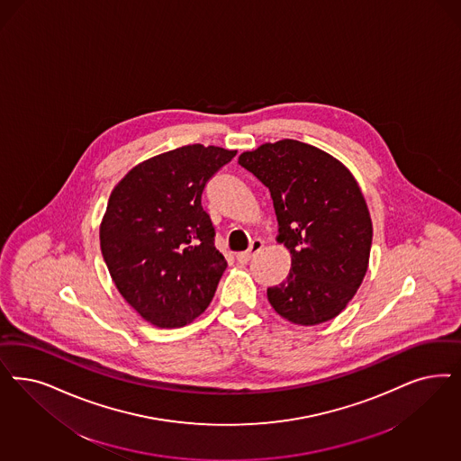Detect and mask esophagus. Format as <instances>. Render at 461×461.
Segmentation results:
<instances>
[{
    "instance_id": "esophagus-1",
    "label": "esophagus",
    "mask_w": 461,
    "mask_h": 461,
    "mask_svg": "<svg viewBox=\"0 0 461 461\" xmlns=\"http://www.w3.org/2000/svg\"><path fill=\"white\" fill-rule=\"evenodd\" d=\"M262 247H264V241L255 239L254 241L250 243V247H249L247 252H240V254H237V260H239L240 264H247L255 254H258V252L262 250Z\"/></svg>"
}]
</instances>
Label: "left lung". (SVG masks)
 <instances>
[{
  "label": "left lung",
  "instance_id": "8db88e82",
  "mask_svg": "<svg viewBox=\"0 0 461 461\" xmlns=\"http://www.w3.org/2000/svg\"><path fill=\"white\" fill-rule=\"evenodd\" d=\"M239 163L269 189L277 243L291 254L286 279L267 289L272 308L312 327L337 317L365 279L373 222L349 168L296 140L260 144Z\"/></svg>",
  "mask_w": 461,
  "mask_h": 461
}]
</instances>
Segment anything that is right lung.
<instances>
[{"label":"right lung","instance_id":"1","mask_svg":"<svg viewBox=\"0 0 461 461\" xmlns=\"http://www.w3.org/2000/svg\"><path fill=\"white\" fill-rule=\"evenodd\" d=\"M235 155L187 144L138 163L111 192L100 222L102 255L121 296L155 327L191 323L216 293L228 264L201 195Z\"/></svg>","mask_w":461,"mask_h":461}]
</instances>
